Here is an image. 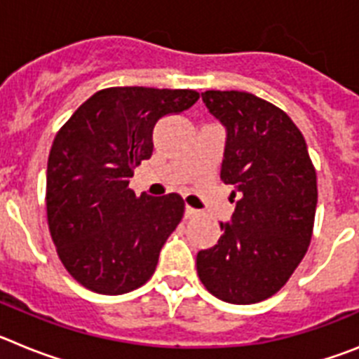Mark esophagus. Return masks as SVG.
Instances as JSON below:
<instances>
[{
  "instance_id": "esophagus-1",
  "label": "esophagus",
  "mask_w": 359,
  "mask_h": 359,
  "mask_svg": "<svg viewBox=\"0 0 359 359\" xmlns=\"http://www.w3.org/2000/svg\"><path fill=\"white\" fill-rule=\"evenodd\" d=\"M198 215H199V212L196 210V208H192V207L185 208V217L187 219H194V217H198Z\"/></svg>"
}]
</instances>
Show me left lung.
Wrapping results in <instances>:
<instances>
[{
	"label": "left lung",
	"mask_w": 359,
	"mask_h": 359,
	"mask_svg": "<svg viewBox=\"0 0 359 359\" xmlns=\"http://www.w3.org/2000/svg\"><path fill=\"white\" fill-rule=\"evenodd\" d=\"M226 128L221 180L233 187L231 223L196 257L199 280L219 300L257 304L280 290L309 248L318 190L302 133L268 100L246 91H205Z\"/></svg>",
	"instance_id": "left-lung-1"
}]
</instances>
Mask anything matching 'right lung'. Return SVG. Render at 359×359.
Returning a JSON list of instances; mask_svg holds the SVG:
<instances>
[{"mask_svg": "<svg viewBox=\"0 0 359 359\" xmlns=\"http://www.w3.org/2000/svg\"><path fill=\"white\" fill-rule=\"evenodd\" d=\"M199 98L142 86L91 95L55 135L46 170V217L57 255L100 294L144 286L185 212L180 194L136 196L129 177L152 154V129Z\"/></svg>", "mask_w": 359, "mask_h": 359, "instance_id": "1", "label": "right lung"}]
</instances>
